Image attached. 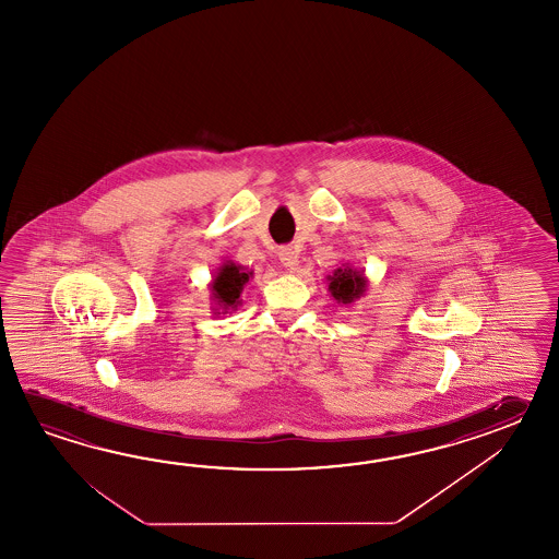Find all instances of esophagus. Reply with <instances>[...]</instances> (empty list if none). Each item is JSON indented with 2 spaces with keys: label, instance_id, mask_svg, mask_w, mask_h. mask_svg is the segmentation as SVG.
<instances>
[{
  "label": "esophagus",
  "instance_id": "1",
  "mask_svg": "<svg viewBox=\"0 0 559 559\" xmlns=\"http://www.w3.org/2000/svg\"><path fill=\"white\" fill-rule=\"evenodd\" d=\"M280 260H282L284 267H287V270H297V265H299V255H297V251L294 248H282L280 250Z\"/></svg>",
  "mask_w": 559,
  "mask_h": 559
}]
</instances>
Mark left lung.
<instances>
[{
	"instance_id": "1",
	"label": "left lung",
	"mask_w": 559,
	"mask_h": 559,
	"mask_svg": "<svg viewBox=\"0 0 559 559\" xmlns=\"http://www.w3.org/2000/svg\"><path fill=\"white\" fill-rule=\"evenodd\" d=\"M368 287V280L364 277V272H357L349 265L337 267L333 275H330V294L337 304L344 306H352L356 299L366 294Z\"/></svg>"
}]
</instances>
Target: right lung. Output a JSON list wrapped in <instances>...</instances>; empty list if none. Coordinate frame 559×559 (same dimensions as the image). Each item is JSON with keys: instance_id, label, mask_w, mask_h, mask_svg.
<instances>
[{"instance_id": "add662e5", "label": "right lung", "mask_w": 559, "mask_h": 559, "mask_svg": "<svg viewBox=\"0 0 559 559\" xmlns=\"http://www.w3.org/2000/svg\"><path fill=\"white\" fill-rule=\"evenodd\" d=\"M251 275H253V272H248L243 265L234 262L222 263L219 272L210 285L212 297H214L215 306H217L215 313H219V309H222V313H227L229 309L234 311L238 308L241 304L239 296H241L246 284L250 282Z\"/></svg>"}]
</instances>
